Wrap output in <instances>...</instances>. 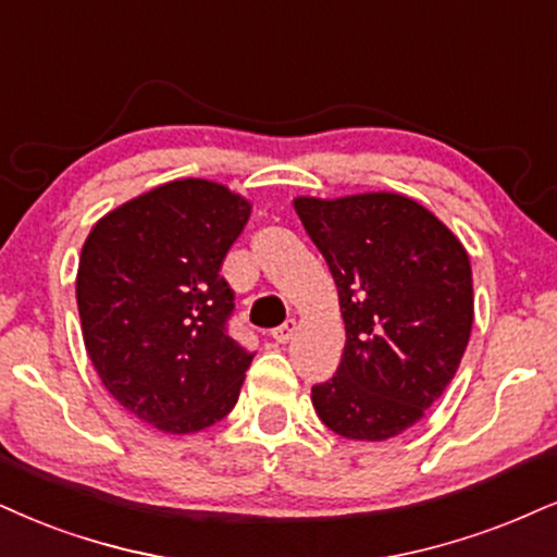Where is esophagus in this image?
<instances>
[{"label": "esophagus", "mask_w": 557, "mask_h": 557, "mask_svg": "<svg viewBox=\"0 0 557 557\" xmlns=\"http://www.w3.org/2000/svg\"><path fill=\"white\" fill-rule=\"evenodd\" d=\"M294 331H297V320H286L284 325H278L276 331H273V341H276V343H289Z\"/></svg>", "instance_id": "34e87169"}]
</instances>
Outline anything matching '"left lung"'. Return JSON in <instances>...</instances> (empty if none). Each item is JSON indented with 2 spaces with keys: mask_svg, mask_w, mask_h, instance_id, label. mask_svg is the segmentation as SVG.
I'll return each mask as SVG.
<instances>
[{
  "mask_svg": "<svg viewBox=\"0 0 557 557\" xmlns=\"http://www.w3.org/2000/svg\"><path fill=\"white\" fill-rule=\"evenodd\" d=\"M294 209L331 268L346 322L338 372L312 387L314 413L354 442L403 434L442 397L468 348V250L403 194L299 196Z\"/></svg>",
  "mask_w": 557,
  "mask_h": 557,
  "instance_id": "obj_1",
  "label": "left lung"
}]
</instances>
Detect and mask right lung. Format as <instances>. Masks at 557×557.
<instances>
[{
  "mask_svg": "<svg viewBox=\"0 0 557 557\" xmlns=\"http://www.w3.org/2000/svg\"><path fill=\"white\" fill-rule=\"evenodd\" d=\"M250 201L214 181L157 185L108 211L82 245V338L106 389L164 434H196L235 408L252 354L226 333L219 276Z\"/></svg>",
  "mask_w": 557,
  "mask_h": 557,
  "instance_id": "add662e5",
  "label": "right lung"
}]
</instances>
